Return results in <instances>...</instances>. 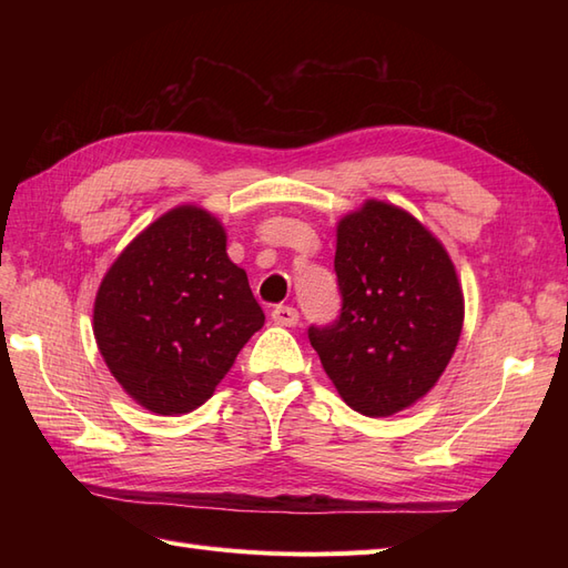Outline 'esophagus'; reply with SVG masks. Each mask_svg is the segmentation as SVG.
<instances>
[{"label":"esophagus","mask_w":568,"mask_h":568,"mask_svg":"<svg viewBox=\"0 0 568 568\" xmlns=\"http://www.w3.org/2000/svg\"><path fill=\"white\" fill-rule=\"evenodd\" d=\"M272 320L282 326H296L298 324V311L291 305H277L272 311Z\"/></svg>","instance_id":"1"}]
</instances>
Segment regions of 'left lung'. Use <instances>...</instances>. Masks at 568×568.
I'll list each match as a JSON object with an SVG mask.
<instances>
[{
    "instance_id": "1",
    "label": "left lung",
    "mask_w": 568,
    "mask_h": 568,
    "mask_svg": "<svg viewBox=\"0 0 568 568\" xmlns=\"http://www.w3.org/2000/svg\"><path fill=\"white\" fill-rule=\"evenodd\" d=\"M334 270L341 317L307 336L343 403L365 417H390L438 384L457 348V270L436 234L379 199L338 220Z\"/></svg>"
}]
</instances>
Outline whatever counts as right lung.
Returning <instances> with one entry per match:
<instances>
[{
    "mask_svg": "<svg viewBox=\"0 0 568 568\" xmlns=\"http://www.w3.org/2000/svg\"><path fill=\"white\" fill-rule=\"evenodd\" d=\"M263 324L246 270L230 261L222 222L182 203L136 234L106 270L92 329L130 398L175 417L211 398Z\"/></svg>",
    "mask_w": 568,
    "mask_h": 568,
    "instance_id": "right-lung-1",
    "label": "right lung"
}]
</instances>
